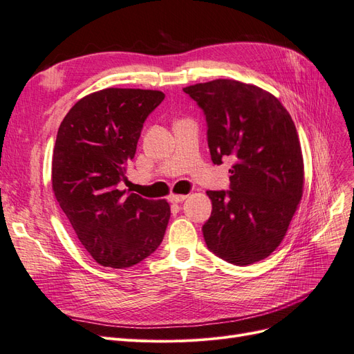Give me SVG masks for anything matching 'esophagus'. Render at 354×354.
I'll return each instance as SVG.
<instances>
[{"mask_svg":"<svg viewBox=\"0 0 354 354\" xmlns=\"http://www.w3.org/2000/svg\"><path fill=\"white\" fill-rule=\"evenodd\" d=\"M187 197V194H170L169 201L170 203H180V201H184Z\"/></svg>","mask_w":354,"mask_h":354,"instance_id":"34e87169","label":"esophagus"}]
</instances>
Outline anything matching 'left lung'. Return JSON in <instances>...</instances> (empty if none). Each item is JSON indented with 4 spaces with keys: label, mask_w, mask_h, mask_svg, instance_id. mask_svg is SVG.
<instances>
[{
    "label": "left lung",
    "mask_w": 354,
    "mask_h": 354,
    "mask_svg": "<svg viewBox=\"0 0 354 354\" xmlns=\"http://www.w3.org/2000/svg\"><path fill=\"white\" fill-rule=\"evenodd\" d=\"M184 92L206 115L212 161L234 160L231 189L207 191L206 245L231 264H254L277 249L302 197L304 161L294 121L276 96L236 80Z\"/></svg>",
    "instance_id": "1"
}]
</instances>
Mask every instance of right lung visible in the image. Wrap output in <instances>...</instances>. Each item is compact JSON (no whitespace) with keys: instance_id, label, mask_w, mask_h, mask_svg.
Segmentation results:
<instances>
[{"instance_id":"right-lung-1","label":"right lung","mask_w":354,"mask_h":354,"mask_svg":"<svg viewBox=\"0 0 354 354\" xmlns=\"http://www.w3.org/2000/svg\"><path fill=\"white\" fill-rule=\"evenodd\" d=\"M158 90L109 87L80 99L60 123L52 187L80 243L97 264L127 268L160 246L170 218L166 200L118 189Z\"/></svg>"}]
</instances>
